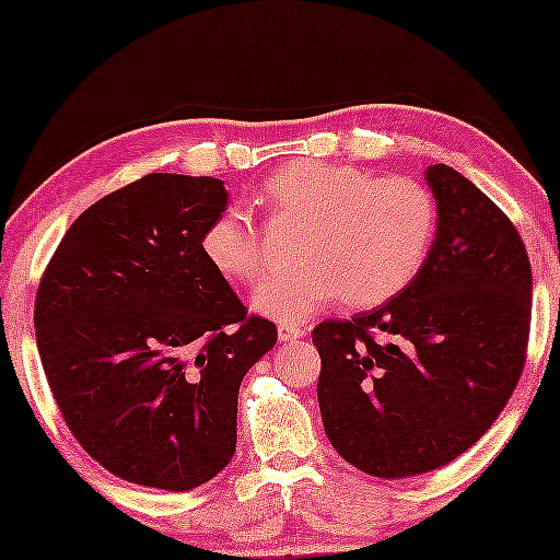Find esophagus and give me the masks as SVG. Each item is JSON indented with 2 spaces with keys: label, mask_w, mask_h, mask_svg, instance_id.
Here are the masks:
<instances>
[{
  "label": "esophagus",
  "mask_w": 560,
  "mask_h": 560,
  "mask_svg": "<svg viewBox=\"0 0 560 560\" xmlns=\"http://www.w3.org/2000/svg\"><path fill=\"white\" fill-rule=\"evenodd\" d=\"M304 335H306V327L294 325V322H283V325H279V340L281 342L299 340V337H304Z\"/></svg>",
  "instance_id": "1"
}]
</instances>
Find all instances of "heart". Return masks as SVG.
Returning <instances> with one entry per match:
<instances>
[{"label":"heart","mask_w":560,"mask_h":560,"mask_svg":"<svg viewBox=\"0 0 560 560\" xmlns=\"http://www.w3.org/2000/svg\"><path fill=\"white\" fill-rule=\"evenodd\" d=\"M261 205L271 220L304 225L302 266L277 271L254 294L258 312L302 322L345 299L375 306L398 296L427 264L436 235V200L411 177H375L352 164L289 162L266 177ZM202 254L223 277L254 283L266 243L243 208H228L202 233Z\"/></svg>","instance_id":"1"}]
</instances>
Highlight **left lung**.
I'll return each mask as SVG.
<instances>
[{
  "mask_svg": "<svg viewBox=\"0 0 560 560\" xmlns=\"http://www.w3.org/2000/svg\"><path fill=\"white\" fill-rule=\"evenodd\" d=\"M427 179L439 231L419 277L312 332L327 439L381 479L427 475L475 446L513 396L530 340L533 273L513 220L446 164Z\"/></svg>",
  "mask_w": 560,
  "mask_h": 560,
  "instance_id": "8db88e82",
  "label": "left lung"
}]
</instances>
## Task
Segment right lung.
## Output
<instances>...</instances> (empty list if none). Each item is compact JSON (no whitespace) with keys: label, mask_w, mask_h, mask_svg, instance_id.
I'll use <instances>...</instances> for the list:
<instances>
[{"label":"right lung","mask_w":560,"mask_h":560,"mask_svg":"<svg viewBox=\"0 0 560 560\" xmlns=\"http://www.w3.org/2000/svg\"><path fill=\"white\" fill-rule=\"evenodd\" d=\"M225 202L215 177H141L75 218L37 287L55 404L126 482L185 492L223 471L243 375L277 345L202 254Z\"/></svg>","instance_id":"add662e5"}]
</instances>
